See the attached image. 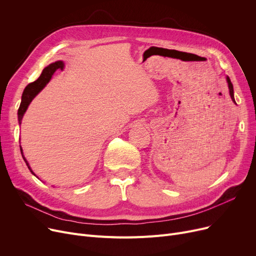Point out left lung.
Instances as JSON below:
<instances>
[{
	"instance_id": "1",
	"label": "left lung",
	"mask_w": 256,
	"mask_h": 256,
	"mask_svg": "<svg viewBox=\"0 0 256 256\" xmlns=\"http://www.w3.org/2000/svg\"><path fill=\"white\" fill-rule=\"evenodd\" d=\"M226 80H227V84H228V89H230V96L232 102L236 104V100H234V86L230 82V76H226Z\"/></svg>"
}]
</instances>
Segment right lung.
<instances>
[{
	"label": "right lung",
	"mask_w": 256,
	"mask_h": 256,
	"mask_svg": "<svg viewBox=\"0 0 256 256\" xmlns=\"http://www.w3.org/2000/svg\"><path fill=\"white\" fill-rule=\"evenodd\" d=\"M60 68L61 70L64 68V62L63 61H56V62L50 64L48 66H46V68L42 70V74H40V76L35 80V82L29 84L28 86L24 88V90L22 92V102H20V106L18 108V124H22L24 114L26 113V109H28V106L31 104V102L34 100V98L37 96V94L46 86V84L50 80L54 72H55L57 70H60ZM20 152H22V158H24V160L26 162V166H28L29 170L31 171V173L33 174V176H35L38 178V176H36V174L33 172V170L31 169V167H30V165L28 163V160H26V158L24 156L22 147H20Z\"/></svg>",
	"instance_id": "add662e5"
}]
</instances>
